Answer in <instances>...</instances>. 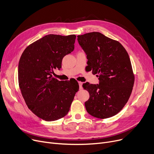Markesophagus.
Instances as JSON below:
<instances>
[{
    "label": "esophagus",
    "instance_id": "esophagus-1",
    "mask_svg": "<svg viewBox=\"0 0 154 154\" xmlns=\"http://www.w3.org/2000/svg\"><path fill=\"white\" fill-rule=\"evenodd\" d=\"M82 82H79V87H80V89H82Z\"/></svg>",
    "mask_w": 154,
    "mask_h": 154
}]
</instances>
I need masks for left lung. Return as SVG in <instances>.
Masks as SVG:
<instances>
[{
  "label": "left lung",
  "mask_w": 154,
  "mask_h": 154,
  "mask_svg": "<svg viewBox=\"0 0 154 154\" xmlns=\"http://www.w3.org/2000/svg\"><path fill=\"white\" fill-rule=\"evenodd\" d=\"M77 37L87 55V70L99 80V84L82 85L90 95L85 102L86 110L96 118L111 117L123 109L133 89L135 78L128 54L119 42L100 32Z\"/></svg>",
  "instance_id": "obj_1"
}]
</instances>
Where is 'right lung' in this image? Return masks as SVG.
Returning a JSON list of instances; mask_svg holds the SVG:
<instances>
[{
  "label": "right lung",
  "mask_w": 154,
  "mask_h": 154,
  "mask_svg": "<svg viewBox=\"0 0 154 154\" xmlns=\"http://www.w3.org/2000/svg\"><path fill=\"white\" fill-rule=\"evenodd\" d=\"M75 35L49 34L30 44L19 63L18 80L28 108L38 117L54 121L66 116L79 86L77 81H60L54 69L74 49Z\"/></svg>",
  "instance_id": "right-lung-1"
}]
</instances>
